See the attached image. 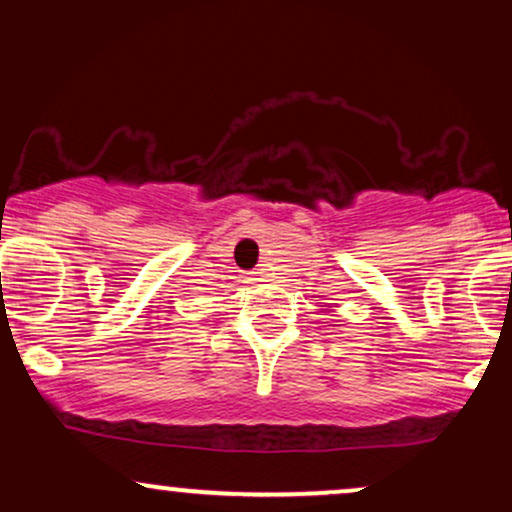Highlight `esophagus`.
<instances>
[{
	"label": "esophagus",
	"instance_id": "obj_1",
	"mask_svg": "<svg viewBox=\"0 0 512 512\" xmlns=\"http://www.w3.org/2000/svg\"><path fill=\"white\" fill-rule=\"evenodd\" d=\"M255 281H260V276H257V272L245 274V284H255Z\"/></svg>",
	"mask_w": 512,
	"mask_h": 512
}]
</instances>
